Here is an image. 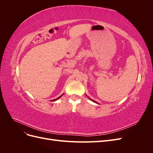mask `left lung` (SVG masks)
I'll return each instance as SVG.
<instances>
[{
  "label": "left lung",
  "instance_id": "obj_1",
  "mask_svg": "<svg viewBox=\"0 0 153 153\" xmlns=\"http://www.w3.org/2000/svg\"><path fill=\"white\" fill-rule=\"evenodd\" d=\"M89 99H90V100H91V101H93V102H94V103H97V102H96V101H94V100H92V99H91V98H89Z\"/></svg>",
  "mask_w": 153,
  "mask_h": 153
}]
</instances>
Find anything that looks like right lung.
I'll list each match as a JSON object with an SVG mask.
<instances>
[{
    "label": "right lung",
    "mask_w": 153,
    "mask_h": 153,
    "mask_svg": "<svg viewBox=\"0 0 153 153\" xmlns=\"http://www.w3.org/2000/svg\"><path fill=\"white\" fill-rule=\"evenodd\" d=\"M62 95H63V94H62V95H61V96H59V97H58V98H56V99H54V100H52V101H56V100H58V99H59V98H61V96H62Z\"/></svg>",
    "instance_id": "1"
}]
</instances>
